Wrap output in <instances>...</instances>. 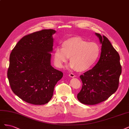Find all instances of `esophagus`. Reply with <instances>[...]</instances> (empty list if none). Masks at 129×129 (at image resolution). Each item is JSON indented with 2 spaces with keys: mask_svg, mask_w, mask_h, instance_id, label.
<instances>
[{
  "mask_svg": "<svg viewBox=\"0 0 129 129\" xmlns=\"http://www.w3.org/2000/svg\"><path fill=\"white\" fill-rule=\"evenodd\" d=\"M69 76L71 77H72V78H73V77H75V75H74V74H73V73H71V74H69Z\"/></svg>",
  "mask_w": 129,
  "mask_h": 129,
  "instance_id": "1",
  "label": "esophagus"
}]
</instances>
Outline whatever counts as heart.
<instances>
[{
    "label": "heart",
    "mask_w": 129,
    "mask_h": 129,
    "mask_svg": "<svg viewBox=\"0 0 129 129\" xmlns=\"http://www.w3.org/2000/svg\"><path fill=\"white\" fill-rule=\"evenodd\" d=\"M101 55V48L95 42H89L80 37H72L63 42L62 48H57L54 53L55 65L61 68L70 57V67L79 72L92 68Z\"/></svg>",
    "instance_id": "heart-1"
}]
</instances>
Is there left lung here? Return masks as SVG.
Segmentation results:
<instances>
[{"instance_id":"left-lung-1","label":"left lung","mask_w":129,"mask_h":129,"mask_svg":"<svg viewBox=\"0 0 129 129\" xmlns=\"http://www.w3.org/2000/svg\"><path fill=\"white\" fill-rule=\"evenodd\" d=\"M95 34L102 44L100 60L91 69L80 76L82 87L77 96L81 103L87 105L103 102L114 93L122 73L118 52L106 37Z\"/></svg>"}]
</instances>
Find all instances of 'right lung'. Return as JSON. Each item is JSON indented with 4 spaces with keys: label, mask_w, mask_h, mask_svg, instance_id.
Wrapping results in <instances>:
<instances>
[{
    "label": "right lung",
    "mask_w": 129,
    "mask_h": 129,
    "mask_svg": "<svg viewBox=\"0 0 129 129\" xmlns=\"http://www.w3.org/2000/svg\"><path fill=\"white\" fill-rule=\"evenodd\" d=\"M54 29H43L23 37L12 50L7 77L12 91L25 102L47 103L63 73L50 64Z\"/></svg>",
    "instance_id": "1"
}]
</instances>
